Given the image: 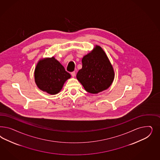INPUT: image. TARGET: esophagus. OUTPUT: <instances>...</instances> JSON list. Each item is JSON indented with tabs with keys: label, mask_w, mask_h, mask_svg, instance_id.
<instances>
[{
	"label": "esophagus",
	"mask_w": 160,
	"mask_h": 160,
	"mask_svg": "<svg viewBox=\"0 0 160 160\" xmlns=\"http://www.w3.org/2000/svg\"><path fill=\"white\" fill-rule=\"evenodd\" d=\"M71 74H72V77H74L76 76V72H73L71 73Z\"/></svg>",
	"instance_id": "34e87169"
}]
</instances>
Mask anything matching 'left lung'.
Masks as SVG:
<instances>
[{"label":"left lung","mask_w":160,"mask_h":160,"mask_svg":"<svg viewBox=\"0 0 160 160\" xmlns=\"http://www.w3.org/2000/svg\"><path fill=\"white\" fill-rule=\"evenodd\" d=\"M76 78L87 92L97 94L112 85L114 72L105 52L99 46H96L82 58V68Z\"/></svg>","instance_id":"obj_1"}]
</instances>
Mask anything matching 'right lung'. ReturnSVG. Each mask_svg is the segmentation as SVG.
Here are the masks:
<instances>
[{
  "mask_svg": "<svg viewBox=\"0 0 160 160\" xmlns=\"http://www.w3.org/2000/svg\"><path fill=\"white\" fill-rule=\"evenodd\" d=\"M34 74L38 87L52 95L60 92L64 82L71 78L70 73L54 57L40 59L36 66Z\"/></svg>",
  "mask_w": 160,
  "mask_h": 160,
  "instance_id": "obj_1",
  "label": "right lung"
}]
</instances>
